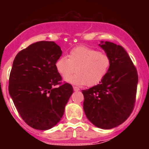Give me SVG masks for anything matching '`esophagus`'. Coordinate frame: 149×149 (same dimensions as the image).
Masks as SVG:
<instances>
[{
  "label": "esophagus",
  "mask_w": 149,
  "mask_h": 149,
  "mask_svg": "<svg viewBox=\"0 0 149 149\" xmlns=\"http://www.w3.org/2000/svg\"><path fill=\"white\" fill-rule=\"evenodd\" d=\"M73 90H74L75 92H76V91H79L80 89L78 88H77V87H73Z\"/></svg>",
  "instance_id": "esophagus-1"
}]
</instances>
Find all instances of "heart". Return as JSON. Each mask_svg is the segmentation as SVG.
<instances>
[{"instance_id":"1","label":"heart","mask_w":149,"mask_h":149,"mask_svg":"<svg viewBox=\"0 0 149 149\" xmlns=\"http://www.w3.org/2000/svg\"><path fill=\"white\" fill-rule=\"evenodd\" d=\"M111 59L107 54L98 50L79 46L70 51L68 57L62 56L56 61L54 66L61 77L71 74L76 69L77 74L65 78V81L83 86L98 84L109 71Z\"/></svg>"}]
</instances>
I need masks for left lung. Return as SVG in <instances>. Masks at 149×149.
<instances>
[{"label":"left lung","mask_w":149,"mask_h":149,"mask_svg":"<svg viewBox=\"0 0 149 149\" xmlns=\"http://www.w3.org/2000/svg\"><path fill=\"white\" fill-rule=\"evenodd\" d=\"M111 59L109 71L98 85L82 90L83 109L94 125L109 130L124 123L132 112L138 75L127 52L113 42L99 45Z\"/></svg>","instance_id":"8db88e82"}]
</instances>
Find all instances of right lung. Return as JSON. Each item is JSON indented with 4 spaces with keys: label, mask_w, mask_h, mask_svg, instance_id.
Returning <instances> with one entry per match:
<instances>
[{
    "label": "right lung",
    "mask_w": 149,
    "mask_h": 149,
    "mask_svg": "<svg viewBox=\"0 0 149 149\" xmlns=\"http://www.w3.org/2000/svg\"><path fill=\"white\" fill-rule=\"evenodd\" d=\"M62 51L53 41H39L15 57L9 78V93L22 118L30 127L47 130L60 121L73 94L54 64ZM59 84V87H55Z\"/></svg>",
    "instance_id": "obj_1"
}]
</instances>
